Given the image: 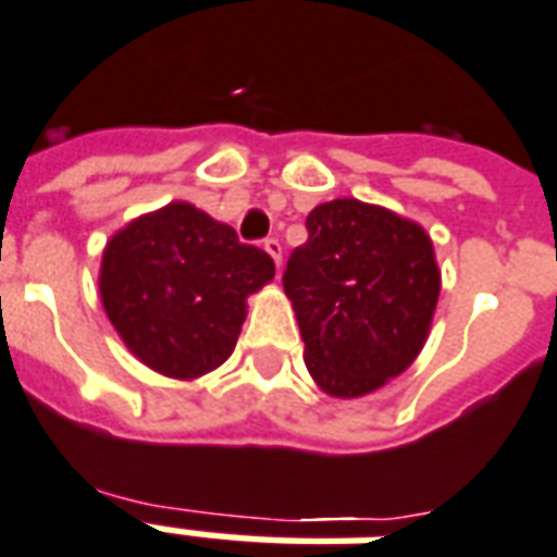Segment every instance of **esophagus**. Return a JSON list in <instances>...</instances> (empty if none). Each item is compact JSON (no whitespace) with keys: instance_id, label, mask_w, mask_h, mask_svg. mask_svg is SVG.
Masks as SVG:
<instances>
[{"instance_id":"esophagus-1","label":"esophagus","mask_w":557,"mask_h":557,"mask_svg":"<svg viewBox=\"0 0 557 557\" xmlns=\"http://www.w3.org/2000/svg\"><path fill=\"white\" fill-rule=\"evenodd\" d=\"M262 248H265V253H269L271 260H274V265L280 269V262H283V245H280V239H265L262 242Z\"/></svg>"}]
</instances>
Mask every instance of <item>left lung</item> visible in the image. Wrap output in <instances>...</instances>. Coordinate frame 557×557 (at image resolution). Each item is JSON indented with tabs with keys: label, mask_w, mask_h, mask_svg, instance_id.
Returning a JSON list of instances; mask_svg holds the SVG:
<instances>
[{
	"label": "left lung",
	"mask_w": 557,
	"mask_h": 557,
	"mask_svg": "<svg viewBox=\"0 0 557 557\" xmlns=\"http://www.w3.org/2000/svg\"><path fill=\"white\" fill-rule=\"evenodd\" d=\"M283 288L304 362L324 394L354 400L400 376L430 338L441 269L430 233L356 198L318 203Z\"/></svg>",
	"instance_id": "left-lung-1"
}]
</instances>
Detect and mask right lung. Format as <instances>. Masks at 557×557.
<instances>
[{
    "instance_id": "1",
    "label": "right lung",
    "mask_w": 557,
    "mask_h": 557,
    "mask_svg": "<svg viewBox=\"0 0 557 557\" xmlns=\"http://www.w3.org/2000/svg\"><path fill=\"white\" fill-rule=\"evenodd\" d=\"M274 277V260L242 245L231 224L172 201L110 236L99 292L131 354L172 380H198L227 362L248 297Z\"/></svg>"
}]
</instances>
